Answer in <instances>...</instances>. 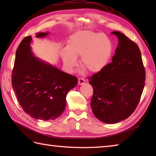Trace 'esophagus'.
<instances>
[{"label": "esophagus", "instance_id": "esophagus-1", "mask_svg": "<svg viewBox=\"0 0 156 156\" xmlns=\"http://www.w3.org/2000/svg\"><path fill=\"white\" fill-rule=\"evenodd\" d=\"M85 80L83 78H78V84H80V85H81V84H83L85 83Z\"/></svg>", "mask_w": 156, "mask_h": 156}]
</instances>
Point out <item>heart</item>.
Listing matches in <instances>:
<instances>
[{
	"label": "heart",
	"mask_w": 156,
	"mask_h": 156,
	"mask_svg": "<svg viewBox=\"0 0 156 156\" xmlns=\"http://www.w3.org/2000/svg\"><path fill=\"white\" fill-rule=\"evenodd\" d=\"M112 51V42L105 34L80 30L69 37L66 48L60 51V56L69 71L74 68L76 58L80 56V65L89 72L96 73L107 65Z\"/></svg>",
	"instance_id": "b5f03b06"
}]
</instances>
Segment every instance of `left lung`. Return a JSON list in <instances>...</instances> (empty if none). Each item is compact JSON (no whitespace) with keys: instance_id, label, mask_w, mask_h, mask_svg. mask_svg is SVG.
<instances>
[{"instance_id":"left-lung-1","label":"left lung","mask_w":156,"mask_h":156,"mask_svg":"<svg viewBox=\"0 0 156 156\" xmlns=\"http://www.w3.org/2000/svg\"><path fill=\"white\" fill-rule=\"evenodd\" d=\"M118 44L112 62L89 78L94 89L91 107L102 122L115 124L129 117L140 100L145 70L136 43L120 31H112Z\"/></svg>"}]
</instances>
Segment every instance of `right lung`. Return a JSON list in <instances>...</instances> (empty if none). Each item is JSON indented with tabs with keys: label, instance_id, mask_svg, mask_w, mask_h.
Masks as SVG:
<instances>
[{
	"label": "right lung",
	"instance_id": "right-lung-1",
	"mask_svg": "<svg viewBox=\"0 0 156 156\" xmlns=\"http://www.w3.org/2000/svg\"><path fill=\"white\" fill-rule=\"evenodd\" d=\"M49 34L38 32L36 37L45 38ZM31 41V36L25 37L16 52L12 87L20 106L31 118L55 120L65 111L66 96L78 79L36 58Z\"/></svg>",
	"mask_w": 156,
	"mask_h": 156
}]
</instances>
